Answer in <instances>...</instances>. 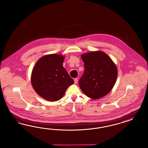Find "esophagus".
I'll use <instances>...</instances> for the list:
<instances>
[{
  "label": "esophagus",
  "mask_w": 148,
  "mask_h": 148,
  "mask_svg": "<svg viewBox=\"0 0 148 148\" xmlns=\"http://www.w3.org/2000/svg\"><path fill=\"white\" fill-rule=\"evenodd\" d=\"M74 83L76 84H77V81H78V79H77V78H75V79H74Z\"/></svg>",
  "instance_id": "1"
}]
</instances>
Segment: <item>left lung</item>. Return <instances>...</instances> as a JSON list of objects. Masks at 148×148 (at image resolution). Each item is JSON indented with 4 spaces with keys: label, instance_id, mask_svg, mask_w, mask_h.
<instances>
[{
    "label": "left lung",
    "instance_id": "obj_1",
    "mask_svg": "<svg viewBox=\"0 0 148 148\" xmlns=\"http://www.w3.org/2000/svg\"><path fill=\"white\" fill-rule=\"evenodd\" d=\"M85 71L79 85L90 98L105 96L114 85L118 75L116 66L107 54L101 51H92L81 55Z\"/></svg>",
    "mask_w": 148,
    "mask_h": 148
}]
</instances>
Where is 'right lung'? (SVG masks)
I'll use <instances>...</instances> for the list:
<instances>
[{"instance_id": "right-lung-1", "label": "right lung", "mask_w": 148, "mask_h": 148, "mask_svg": "<svg viewBox=\"0 0 148 148\" xmlns=\"http://www.w3.org/2000/svg\"><path fill=\"white\" fill-rule=\"evenodd\" d=\"M64 57L57 54L43 56L32 69V84L36 93L50 101L60 100L74 80L63 67Z\"/></svg>"}]
</instances>
